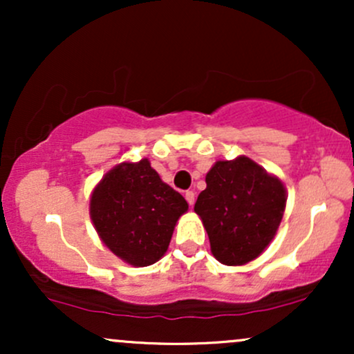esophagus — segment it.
<instances>
[{
  "label": "esophagus",
  "instance_id": "obj_1",
  "mask_svg": "<svg viewBox=\"0 0 354 354\" xmlns=\"http://www.w3.org/2000/svg\"><path fill=\"white\" fill-rule=\"evenodd\" d=\"M185 198H186V201H188V205L189 206H193L194 205V191H191V189H188L185 193Z\"/></svg>",
  "mask_w": 354,
  "mask_h": 354
}]
</instances>
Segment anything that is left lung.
Segmentation results:
<instances>
[{
  "mask_svg": "<svg viewBox=\"0 0 354 354\" xmlns=\"http://www.w3.org/2000/svg\"><path fill=\"white\" fill-rule=\"evenodd\" d=\"M286 206V189L250 158L218 161L194 211L208 233L211 253L228 266L258 258L274 238Z\"/></svg>",
  "mask_w": 354,
  "mask_h": 354,
  "instance_id": "1",
  "label": "left lung"
}]
</instances>
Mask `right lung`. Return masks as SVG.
I'll list each match as a JSON object with an SVG mask.
<instances>
[{
    "instance_id": "1",
    "label": "right lung",
    "mask_w": 354,
    "mask_h": 354,
    "mask_svg": "<svg viewBox=\"0 0 354 354\" xmlns=\"http://www.w3.org/2000/svg\"><path fill=\"white\" fill-rule=\"evenodd\" d=\"M188 203L161 181L148 160L121 163L93 191L89 213L100 238L133 266L156 263L168 250Z\"/></svg>"
}]
</instances>
